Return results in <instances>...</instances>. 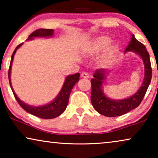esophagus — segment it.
I'll use <instances>...</instances> for the list:
<instances>
[{"instance_id": "obj_1", "label": "esophagus", "mask_w": 158, "mask_h": 158, "mask_svg": "<svg viewBox=\"0 0 158 158\" xmlns=\"http://www.w3.org/2000/svg\"><path fill=\"white\" fill-rule=\"evenodd\" d=\"M81 77H84V78H88V77H89V75H88L87 73H83L81 74Z\"/></svg>"}]
</instances>
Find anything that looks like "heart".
Returning <instances> with one entry per match:
<instances>
[{"instance_id": "obj_1", "label": "heart", "mask_w": 158, "mask_h": 158, "mask_svg": "<svg viewBox=\"0 0 158 158\" xmlns=\"http://www.w3.org/2000/svg\"><path fill=\"white\" fill-rule=\"evenodd\" d=\"M111 42V38L109 36H98L95 37L88 45V52L93 55H98L104 50L98 59V64L102 68L112 65L119 55V45Z\"/></svg>"}]
</instances>
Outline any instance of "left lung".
Here are the masks:
<instances>
[{
  "mask_svg": "<svg viewBox=\"0 0 158 158\" xmlns=\"http://www.w3.org/2000/svg\"><path fill=\"white\" fill-rule=\"evenodd\" d=\"M133 52L139 55L143 62L144 73V79L139 89L132 96L124 99L115 100L108 97L103 90V85L106 82L109 72H106L103 69L95 71L91 83V103L96 111L108 117L122 116L135 109L142 102L146 94L152 78V68L150 55L145 46L139 42L134 34L131 35V40L125 49V53Z\"/></svg>",
  "mask_w": 158,
  "mask_h": 158,
  "instance_id": "1",
  "label": "left lung"
}]
</instances>
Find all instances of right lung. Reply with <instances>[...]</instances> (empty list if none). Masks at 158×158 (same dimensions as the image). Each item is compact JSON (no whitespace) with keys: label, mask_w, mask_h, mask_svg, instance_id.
<instances>
[{"label":"right lung","mask_w":158,"mask_h":158,"mask_svg":"<svg viewBox=\"0 0 158 158\" xmlns=\"http://www.w3.org/2000/svg\"><path fill=\"white\" fill-rule=\"evenodd\" d=\"M54 35L53 29H40L36 30L30 34L28 37L27 40H32L34 38H50L52 37ZM23 43L19 44L16 47L14 52L12 54L11 60H10V63L9 66V70H8V79H9V83L10 88H11L13 94H14L16 101H18L19 105L25 110L28 113L32 114V115L37 116L39 118H44V119H50L57 117L61 115L63 112L65 111L67 106L68 105L69 98H70V93L72 91L73 88L79 81L80 79V73H75L73 75H68L64 80V84L60 90V91L57 96L50 103H47V104L43 106H31L23 102L20 98L17 96L16 93H15L14 88L12 87L11 81H10V72H11L12 63L14 60V55L16 54L17 49L20 48L22 46Z\"/></svg>","instance_id":"obj_1"}]
</instances>
